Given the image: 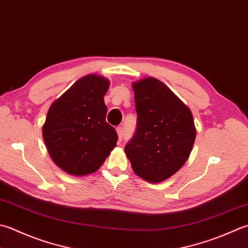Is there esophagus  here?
<instances>
[{
	"instance_id": "obj_1",
	"label": "esophagus",
	"mask_w": 248,
	"mask_h": 248,
	"mask_svg": "<svg viewBox=\"0 0 248 248\" xmlns=\"http://www.w3.org/2000/svg\"><path fill=\"white\" fill-rule=\"evenodd\" d=\"M116 131H117V134H118V140H123V137H124V128L123 127H117V128H116Z\"/></svg>"
}]
</instances>
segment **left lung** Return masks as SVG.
Segmentation results:
<instances>
[{
	"label": "left lung",
	"instance_id": "left-lung-1",
	"mask_svg": "<svg viewBox=\"0 0 248 248\" xmlns=\"http://www.w3.org/2000/svg\"><path fill=\"white\" fill-rule=\"evenodd\" d=\"M138 120L124 152L137 175L160 183L186 162L195 143L190 109L168 86L153 77L133 84Z\"/></svg>",
	"mask_w": 248,
	"mask_h": 248
}]
</instances>
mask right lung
Here are the masks:
<instances>
[{
	"label": "right lung",
	"instance_id": "right-lung-1",
	"mask_svg": "<svg viewBox=\"0 0 248 248\" xmlns=\"http://www.w3.org/2000/svg\"><path fill=\"white\" fill-rule=\"evenodd\" d=\"M109 81L87 75L51 104L43 138L51 159L72 175L98 170L116 146L118 135L105 121L104 95Z\"/></svg>",
	"mask_w": 248,
	"mask_h": 248
}]
</instances>
